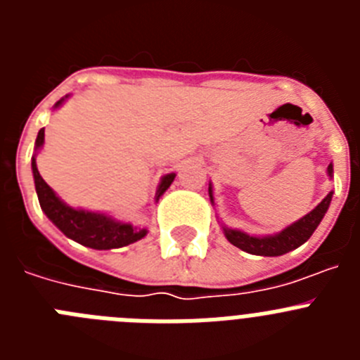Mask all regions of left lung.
Wrapping results in <instances>:
<instances>
[{"mask_svg":"<svg viewBox=\"0 0 360 360\" xmlns=\"http://www.w3.org/2000/svg\"><path fill=\"white\" fill-rule=\"evenodd\" d=\"M328 174L332 176L333 167L332 164L328 165ZM333 193H328L326 198L317 205L311 212H308L307 216H303L301 219H297L295 224H292L290 227L283 229L279 234L274 236H249L241 231H234V229L224 227L225 238L231 241L234 247L245 250V252L254 254V256H283V254L290 252V250L297 249L299 245H303L308 238L314 234V231L317 229V225L321 224L323 216L326 214L330 207V202H332ZM209 196L212 200V187L209 186Z\"/></svg>","mask_w":360,"mask_h":360,"instance_id":"8db88e82","label":"left lung"}]
</instances>
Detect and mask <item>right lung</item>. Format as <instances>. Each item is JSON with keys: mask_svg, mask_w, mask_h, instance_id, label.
<instances>
[{"mask_svg": "<svg viewBox=\"0 0 360 360\" xmlns=\"http://www.w3.org/2000/svg\"><path fill=\"white\" fill-rule=\"evenodd\" d=\"M63 101H57L56 108L61 106ZM44 142V128L39 129L36 139V149L41 148ZM32 173H34V182H36L37 198H39V205L44 211V214L52 219V224L56 225L65 236L72 238L73 241L90 247V249L97 250H110V249H120L129 243L142 240L148 234L146 229L133 227L131 224H122V221H115L110 216L101 214V212H90L82 211V209H72L68 207L65 202L57 198L56 193L50 189V186L41 178L39 171H37L36 158L32 157ZM176 174H165L162 178L160 186L157 191V200L165 193V189L173 184Z\"/></svg>", "mask_w": 360, "mask_h": 360, "instance_id": "add662e5", "label": "right lung"}]
</instances>
